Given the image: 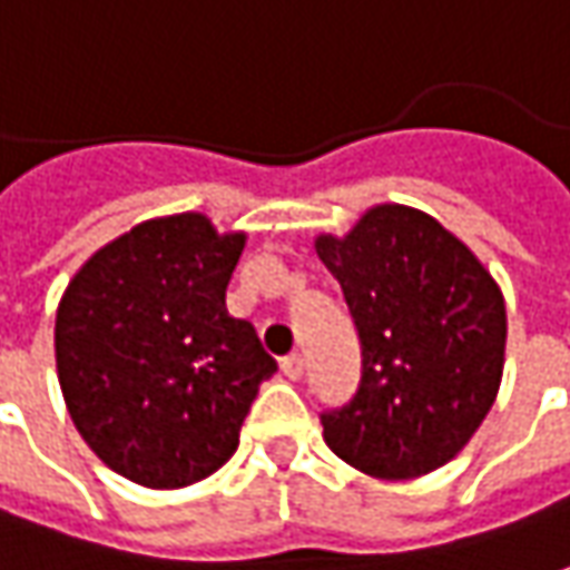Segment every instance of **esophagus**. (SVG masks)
Returning <instances> with one entry per match:
<instances>
[{
	"label": "esophagus",
	"mask_w": 570,
	"mask_h": 570,
	"mask_svg": "<svg viewBox=\"0 0 570 570\" xmlns=\"http://www.w3.org/2000/svg\"><path fill=\"white\" fill-rule=\"evenodd\" d=\"M303 368H305V363L299 353H289V356H284V360H281V372H284L289 382L303 379Z\"/></svg>",
	"instance_id": "esophagus-1"
}]
</instances>
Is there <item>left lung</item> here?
I'll return each mask as SVG.
<instances>
[{
  "mask_svg": "<svg viewBox=\"0 0 570 570\" xmlns=\"http://www.w3.org/2000/svg\"><path fill=\"white\" fill-rule=\"evenodd\" d=\"M315 252L344 289L363 353L356 394L324 410V442L379 480L439 470L492 410L504 299L480 258L416 207L379 205Z\"/></svg>",
  "mask_w": 570,
  "mask_h": 570,
  "instance_id": "1",
  "label": "left lung"
}]
</instances>
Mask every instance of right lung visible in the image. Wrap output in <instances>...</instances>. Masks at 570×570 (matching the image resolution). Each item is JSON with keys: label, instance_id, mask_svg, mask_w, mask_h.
<instances>
[{"label": "right lung", "instance_id": "add662e5", "mask_svg": "<svg viewBox=\"0 0 570 570\" xmlns=\"http://www.w3.org/2000/svg\"><path fill=\"white\" fill-rule=\"evenodd\" d=\"M243 233L205 214L131 226L94 252L56 312V368L71 422L119 476L183 489L239 448L248 406L277 363L226 312Z\"/></svg>", "mask_w": 570, "mask_h": 570}]
</instances>
